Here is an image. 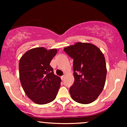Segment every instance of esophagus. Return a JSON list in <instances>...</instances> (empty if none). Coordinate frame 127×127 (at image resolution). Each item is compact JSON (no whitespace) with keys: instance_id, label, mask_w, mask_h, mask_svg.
Instances as JSON below:
<instances>
[{"instance_id":"1","label":"esophagus","mask_w":127,"mask_h":127,"mask_svg":"<svg viewBox=\"0 0 127 127\" xmlns=\"http://www.w3.org/2000/svg\"><path fill=\"white\" fill-rule=\"evenodd\" d=\"M61 79H62V81H64V79H65V76L64 75L62 76L61 77Z\"/></svg>"}]
</instances>
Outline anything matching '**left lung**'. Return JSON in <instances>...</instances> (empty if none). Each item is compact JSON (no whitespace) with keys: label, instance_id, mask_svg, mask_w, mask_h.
<instances>
[{"label":"left lung","instance_id":"left-lung-1","mask_svg":"<svg viewBox=\"0 0 127 127\" xmlns=\"http://www.w3.org/2000/svg\"><path fill=\"white\" fill-rule=\"evenodd\" d=\"M64 51L73 59L75 81L69 89L71 97L81 104L95 101L105 85L107 68L100 49L90 43L76 42Z\"/></svg>","mask_w":127,"mask_h":127}]
</instances>
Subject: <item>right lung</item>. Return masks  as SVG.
<instances>
[{"mask_svg": "<svg viewBox=\"0 0 127 127\" xmlns=\"http://www.w3.org/2000/svg\"><path fill=\"white\" fill-rule=\"evenodd\" d=\"M57 49L37 47L27 51L19 62V75L23 90L30 100L38 104L53 101L62 80L54 75L50 62Z\"/></svg>", "mask_w": 127, "mask_h": 127, "instance_id": "obj_1", "label": "right lung"}]
</instances>
